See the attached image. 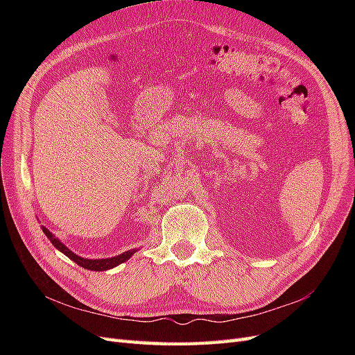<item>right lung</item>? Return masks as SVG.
<instances>
[{
	"label": "right lung",
	"mask_w": 355,
	"mask_h": 355,
	"mask_svg": "<svg viewBox=\"0 0 355 355\" xmlns=\"http://www.w3.org/2000/svg\"><path fill=\"white\" fill-rule=\"evenodd\" d=\"M42 232L46 234V237L51 241V244L56 247V249L59 252H62L65 256H68L71 261H73L77 265L85 268V270H90V271H108V270H112V268L118 266L120 263H124L125 261L130 259V257L137 252L136 249H132V250H127L118 256H112V257H106V259H85V257H81L78 254H75L73 252H71L68 247L63 244L59 239H56L55 235H53L46 227H41Z\"/></svg>",
	"instance_id": "obj_1"
}]
</instances>
